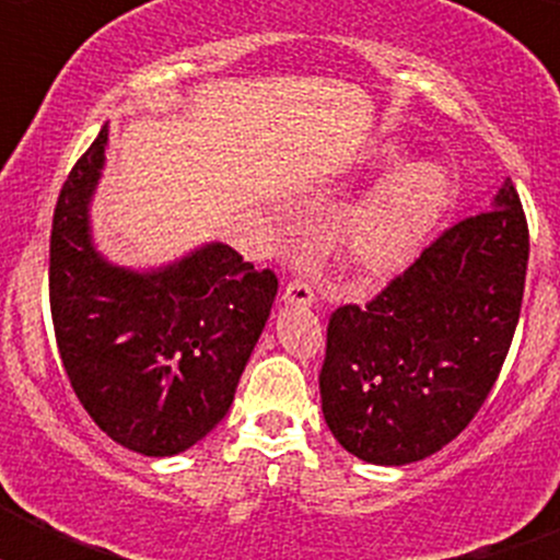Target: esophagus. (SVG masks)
<instances>
[{
	"mask_svg": "<svg viewBox=\"0 0 560 560\" xmlns=\"http://www.w3.org/2000/svg\"><path fill=\"white\" fill-rule=\"evenodd\" d=\"M283 303L285 305H314L316 303V289L308 277H296L285 285L283 291Z\"/></svg>",
	"mask_w": 560,
	"mask_h": 560,
	"instance_id": "34e87169",
	"label": "esophagus"
}]
</instances>
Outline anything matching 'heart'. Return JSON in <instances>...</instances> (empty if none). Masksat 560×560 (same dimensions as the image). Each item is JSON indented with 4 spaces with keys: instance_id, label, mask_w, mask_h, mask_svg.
Returning <instances> with one entry per match:
<instances>
[{
    "instance_id": "b5f03b06",
    "label": "heart",
    "mask_w": 560,
    "mask_h": 560,
    "mask_svg": "<svg viewBox=\"0 0 560 560\" xmlns=\"http://www.w3.org/2000/svg\"><path fill=\"white\" fill-rule=\"evenodd\" d=\"M384 148L381 160H395ZM448 201V173L429 160H412L389 171L364 196L345 226V246L364 271H393L423 244Z\"/></svg>"
}]
</instances>
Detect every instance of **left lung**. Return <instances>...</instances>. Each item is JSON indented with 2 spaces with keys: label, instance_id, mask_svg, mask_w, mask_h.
Segmentation results:
<instances>
[{
  "label": "left lung",
  "instance_id": "obj_1",
  "mask_svg": "<svg viewBox=\"0 0 560 560\" xmlns=\"http://www.w3.org/2000/svg\"><path fill=\"white\" fill-rule=\"evenodd\" d=\"M530 232L511 179L485 210L420 252L364 308L330 314L325 423L353 457L407 465L474 420L522 311Z\"/></svg>",
  "mask_w": 560,
  "mask_h": 560
}]
</instances>
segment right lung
<instances>
[{"label":"right lung","mask_w":560,"mask_h":560,"mask_svg":"<svg viewBox=\"0 0 560 560\" xmlns=\"http://www.w3.org/2000/svg\"><path fill=\"white\" fill-rule=\"evenodd\" d=\"M97 133L58 196L49 237V308L78 400L120 446L173 457L230 412L277 294L226 244H205L151 271L108 264L89 205L106 165Z\"/></svg>","instance_id":"right-lung-1"}]
</instances>
